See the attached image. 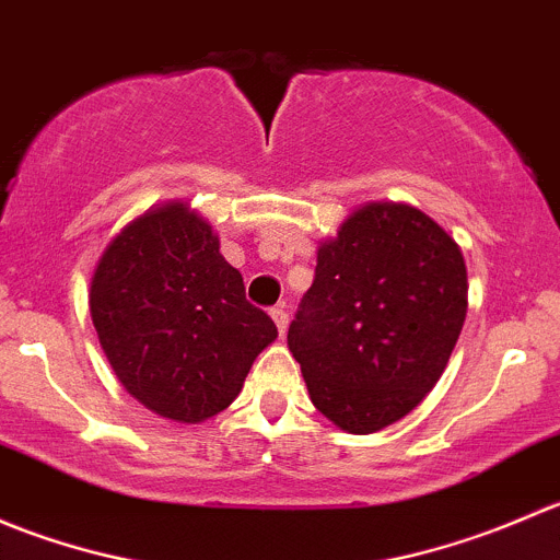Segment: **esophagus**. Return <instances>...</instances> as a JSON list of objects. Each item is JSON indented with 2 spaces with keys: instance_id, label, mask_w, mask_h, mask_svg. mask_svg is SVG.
<instances>
[{
  "instance_id": "34e87169",
  "label": "esophagus",
  "mask_w": 560,
  "mask_h": 560,
  "mask_svg": "<svg viewBox=\"0 0 560 560\" xmlns=\"http://www.w3.org/2000/svg\"><path fill=\"white\" fill-rule=\"evenodd\" d=\"M270 316H273L276 327H279V332H281V336H284L287 325H290V314H287L281 306H276V308H270Z\"/></svg>"
}]
</instances>
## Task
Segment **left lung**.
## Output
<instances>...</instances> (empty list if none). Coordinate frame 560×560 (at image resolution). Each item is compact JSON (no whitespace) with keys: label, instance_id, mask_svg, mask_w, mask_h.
<instances>
[{"label":"left lung","instance_id":"1","mask_svg":"<svg viewBox=\"0 0 560 560\" xmlns=\"http://www.w3.org/2000/svg\"><path fill=\"white\" fill-rule=\"evenodd\" d=\"M468 308L460 246L420 208L365 202L319 241L287 347L312 404L347 433H376L442 380Z\"/></svg>","mask_w":560,"mask_h":560}]
</instances>
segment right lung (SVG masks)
<instances>
[{
	"label": "right lung",
	"mask_w": 560,
	"mask_h": 560,
	"mask_svg": "<svg viewBox=\"0 0 560 560\" xmlns=\"http://www.w3.org/2000/svg\"><path fill=\"white\" fill-rule=\"evenodd\" d=\"M89 308L124 389L186 425L228 409L279 336L246 301L211 224L184 200L149 208L113 235L92 273Z\"/></svg>",
	"instance_id": "obj_1"
}]
</instances>
